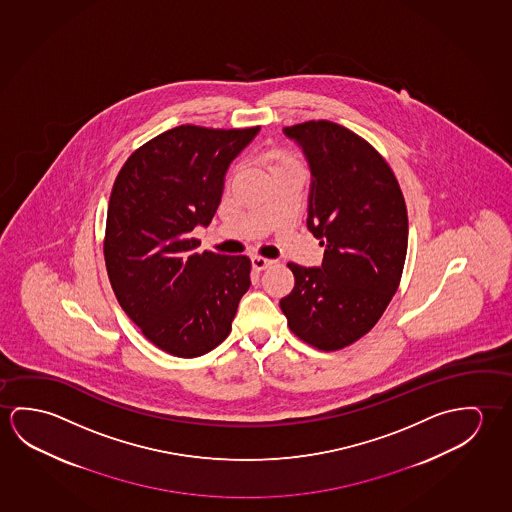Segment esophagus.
<instances>
[{
    "instance_id": "obj_1",
    "label": "esophagus",
    "mask_w": 512,
    "mask_h": 512,
    "mask_svg": "<svg viewBox=\"0 0 512 512\" xmlns=\"http://www.w3.org/2000/svg\"><path fill=\"white\" fill-rule=\"evenodd\" d=\"M252 268L254 270H258V272H261V270H265V268L270 267L274 261L268 260V258H263V256H252Z\"/></svg>"
}]
</instances>
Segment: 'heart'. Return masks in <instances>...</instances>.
I'll list each match as a JSON object with an SVG mask.
<instances>
[{
    "mask_svg": "<svg viewBox=\"0 0 512 512\" xmlns=\"http://www.w3.org/2000/svg\"><path fill=\"white\" fill-rule=\"evenodd\" d=\"M267 162L270 163L272 171L281 169V167H286V165H295V163H299L295 160V156L290 155V153H288V151H284V149H272V151H268Z\"/></svg>",
    "mask_w": 512,
    "mask_h": 512,
    "instance_id": "b5f03b06",
    "label": "heart"
}]
</instances>
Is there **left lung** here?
<instances>
[{
  "label": "left lung",
  "instance_id": "left-lung-1",
  "mask_svg": "<svg viewBox=\"0 0 512 512\" xmlns=\"http://www.w3.org/2000/svg\"><path fill=\"white\" fill-rule=\"evenodd\" d=\"M313 174L308 229L324 247L320 268L288 263L279 301L299 340L324 352L372 331L397 292L407 252V208L388 162L365 138L331 121L284 128Z\"/></svg>",
  "mask_w": 512,
  "mask_h": 512
}]
</instances>
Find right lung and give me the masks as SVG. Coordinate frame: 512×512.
<instances>
[{"mask_svg": "<svg viewBox=\"0 0 512 512\" xmlns=\"http://www.w3.org/2000/svg\"><path fill=\"white\" fill-rule=\"evenodd\" d=\"M258 131L181 124L135 149L115 178L108 279L133 324L172 356H203L226 340L251 286L247 256L197 252L192 231L210 224L229 163Z\"/></svg>", "mask_w": 512, "mask_h": 512, "instance_id": "1", "label": "right lung"}]
</instances>
